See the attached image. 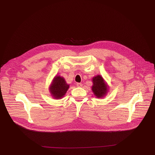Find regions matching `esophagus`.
<instances>
[{
	"label": "esophagus",
	"instance_id": "1",
	"mask_svg": "<svg viewBox=\"0 0 155 155\" xmlns=\"http://www.w3.org/2000/svg\"><path fill=\"white\" fill-rule=\"evenodd\" d=\"M77 86L78 87H81V86H82V84L81 83H77Z\"/></svg>",
	"mask_w": 155,
	"mask_h": 155
}]
</instances>
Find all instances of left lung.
<instances>
[{
  "instance_id": "8db88e82",
  "label": "left lung",
  "mask_w": 155,
  "mask_h": 155,
  "mask_svg": "<svg viewBox=\"0 0 155 155\" xmlns=\"http://www.w3.org/2000/svg\"><path fill=\"white\" fill-rule=\"evenodd\" d=\"M93 86H91L92 91L97 98H102L107 95L109 86L105 80L101 75L94 77L92 79Z\"/></svg>"
}]
</instances>
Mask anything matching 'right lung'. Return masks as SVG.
<instances>
[{
  "mask_svg": "<svg viewBox=\"0 0 155 155\" xmlns=\"http://www.w3.org/2000/svg\"><path fill=\"white\" fill-rule=\"evenodd\" d=\"M69 84L65 81L64 77L56 75L49 87V91L53 99H61L67 93Z\"/></svg>",
  "mask_w": 155,
  "mask_h": 155,
  "instance_id": "add662e5",
  "label": "right lung"
}]
</instances>
